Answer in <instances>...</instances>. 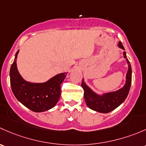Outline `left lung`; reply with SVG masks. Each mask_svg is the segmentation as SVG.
<instances>
[{"instance_id":"obj_1","label":"left lung","mask_w":146,"mask_h":146,"mask_svg":"<svg viewBox=\"0 0 146 146\" xmlns=\"http://www.w3.org/2000/svg\"><path fill=\"white\" fill-rule=\"evenodd\" d=\"M118 47L124 50L123 56L126 59L128 64V70L126 74L125 84L121 88L115 91L98 94L93 91L86 84L84 78L82 79V87L84 91V96L86 104L90 109L96 112H100V113H108L114 110L125 100L129 94L131 84V67L129 60L127 59L124 46L120 41L118 43Z\"/></svg>"}]
</instances>
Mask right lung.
Wrapping results in <instances>:
<instances>
[{
  "label": "right lung",
  "instance_id": "right-lung-1",
  "mask_svg": "<svg viewBox=\"0 0 146 146\" xmlns=\"http://www.w3.org/2000/svg\"><path fill=\"white\" fill-rule=\"evenodd\" d=\"M18 50L10 71V85L13 94L19 102L36 112H42L54 108L60 97V85L67 74H58L42 83L26 81L19 74L17 66Z\"/></svg>",
  "mask_w": 146,
  "mask_h": 146
}]
</instances>
